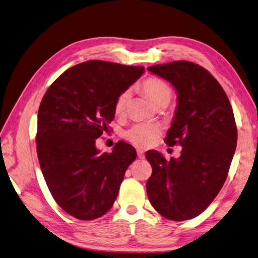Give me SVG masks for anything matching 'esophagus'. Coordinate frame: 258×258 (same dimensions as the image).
Returning <instances> with one entry per match:
<instances>
[{"label": "esophagus", "mask_w": 258, "mask_h": 258, "mask_svg": "<svg viewBox=\"0 0 258 258\" xmlns=\"http://www.w3.org/2000/svg\"><path fill=\"white\" fill-rule=\"evenodd\" d=\"M137 152H138V157H139L140 159H144V151H143V150L138 149Z\"/></svg>", "instance_id": "obj_1"}]
</instances>
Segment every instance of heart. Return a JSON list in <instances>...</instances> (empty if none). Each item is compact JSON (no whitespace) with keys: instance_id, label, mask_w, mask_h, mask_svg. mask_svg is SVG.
<instances>
[{"instance_id":"1","label":"heart","mask_w":258,"mask_h":258,"mask_svg":"<svg viewBox=\"0 0 258 258\" xmlns=\"http://www.w3.org/2000/svg\"><path fill=\"white\" fill-rule=\"evenodd\" d=\"M141 89L144 95L149 98V100L154 106L160 104H168L171 98V88L166 81L160 78L151 77L145 79L141 83ZM131 92L128 89L121 91L116 98L114 110L116 114H123L127 102L130 100ZM161 128L158 124L153 123H138L133 125L124 133V138L135 147L149 148L154 144L157 139L160 137Z\"/></svg>"}]
</instances>
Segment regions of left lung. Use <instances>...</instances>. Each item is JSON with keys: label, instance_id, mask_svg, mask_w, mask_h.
Here are the masks:
<instances>
[{"label": "left lung", "instance_id": "obj_1", "mask_svg": "<svg viewBox=\"0 0 258 258\" xmlns=\"http://www.w3.org/2000/svg\"><path fill=\"white\" fill-rule=\"evenodd\" d=\"M148 70L176 89L178 105L165 141L182 148L170 160L154 150L145 154L152 167L148 198L162 217L184 221L202 213L227 179L237 145L235 116L223 88L201 65L176 60Z\"/></svg>", "mask_w": 258, "mask_h": 258}]
</instances>
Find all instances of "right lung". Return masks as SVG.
Instances as JSON below:
<instances>
[{
	"instance_id": "add662e5",
	"label": "right lung",
	"mask_w": 258,
	"mask_h": 258,
	"mask_svg": "<svg viewBox=\"0 0 258 258\" xmlns=\"http://www.w3.org/2000/svg\"><path fill=\"white\" fill-rule=\"evenodd\" d=\"M143 72V67L88 60L60 74L44 95L37 156L55 202L74 218L93 220L108 212L137 158L123 141L100 153L96 140L114 119L116 98Z\"/></svg>"
}]
</instances>
